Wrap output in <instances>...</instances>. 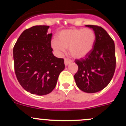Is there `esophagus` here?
<instances>
[{
    "label": "esophagus",
    "mask_w": 126,
    "mask_h": 126,
    "mask_svg": "<svg viewBox=\"0 0 126 126\" xmlns=\"http://www.w3.org/2000/svg\"><path fill=\"white\" fill-rule=\"evenodd\" d=\"M71 62H72V61L71 60L68 59H65V58L64 59V64H65V65H69Z\"/></svg>",
    "instance_id": "obj_1"
}]
</instances>
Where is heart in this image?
<instances>
[{
	"label": "heart",
	"instance_id": "1",
	"mask_svg": "<svg viewBox=\"0 0 126 126\" xmlns=\"http://www.w3.org/2000/svg\"><path fill=\"white\" fill-rule=\"evenodd\" d=\"M96 40L94 32L89 28L69 29L58 33L57 39H53L51 45L58 55H62L65 48L73 57H84L93 49Z\"/></svg>",
	"mask_w": 126,
	"mask_h": 126
}]
</instances>
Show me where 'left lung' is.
<instances>
[{
	"instance_id": "1",
	"label": "left lung",
	"mask_w": 126,
	"mask_h": 126,
	"mask_svg": "<svg viewBox=\"0 0 126 126\" xmlns=\"http://www.w3.org/2000/svg\"><path fill=\"white\" fill-rule=\"evenodd\" d=\"M86 26L93 29L96 40L92 50L84 59L75 61L78 71L74 77L81 91L96 93L106 87L113 78L116 64L115 44L103 28Z\"/></svg>"
}]
</instances>
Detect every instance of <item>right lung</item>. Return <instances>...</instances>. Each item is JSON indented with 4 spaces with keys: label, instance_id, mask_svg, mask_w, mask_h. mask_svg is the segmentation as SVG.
I'll use <instances>...</instances> for the list:
<instances>
[{
    "label": "right lung",
    "instance_id": "1",
    "mask_svg": "<svg viewBox=\"0 0 126 126\" xmlns=\"http://www.w3.org/2000/svg\"><path fill=\"white\" fill-rule=\"evenodd\" d=\"M49 26H34L21 34L13 48L14 70L22 87L32 94L45 95L55 88L64 59L53 55Z\"/></svg>",
    "mask_w": 126,
    "mask_h": 126
}]
</instances>
